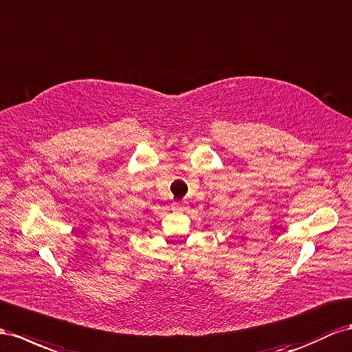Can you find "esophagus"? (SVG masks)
I'll use <instances>...</instances> for the list:
<instances>
[{
    "mask_svg": "<svg viewBox=\"0 0 352 352\" xmlns=\"http://www.w3.org/2000/svg\"><path fill=\"white\" fill-rule=\"evenodd\" d=\"M184 202H174V208L178 211H183L184 210Z\"/></svg>",
    "mask_w": 352,
    "mask_h": 352,
    "instance_id": "1",
    "label": "esophagus"
}]
</instances>
